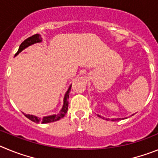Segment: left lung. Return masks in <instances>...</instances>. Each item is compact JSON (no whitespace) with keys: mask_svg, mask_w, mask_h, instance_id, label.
Instances as JSON below:
<instances>
[{"mask_svg":"<svg viewBox=\"0 0 158 158\" xmlns=\"http://www.w3.org/2000/svg\"><path fill=\"white\" fill-rule=\"evenodd\" d=\"M98 116L99 117H101V118H102V119H104V120H105V119H106V118L105 117H102V116H100V115H98ZM122 119H123V118H116V119H114V118H113V119H112V121H116V120H122ZM106 120H108V119H106Z\"/></svg>","mask_w":158,"mask_h":158,"instance_id":"1","label":"left lung"}]
</instances>
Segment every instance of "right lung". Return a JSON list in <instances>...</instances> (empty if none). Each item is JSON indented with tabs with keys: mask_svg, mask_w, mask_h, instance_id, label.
Here are the masks:
<instances>
[{
	"mask_svg": "<svg viewBox=\"0 0 158 158\" xmlns=\"http://www.w3.org/2000/svg\"><path fill=\"white\" fill-rule=\"evenodd\" d=\"M42 42V38L41 37L40 35H33V36L30 37V38H27L26 40H24L23 42L21 43V45H19V49L17 51V52L15 54V56H16L17 55L19 54V52H22L23 50H24L25 49H27V47H29L30 45H32L36 43H40V42ZM71 87H72V85H70L67 90V92L65 93L64 97V100H63V106H62L61 109L60 110V112L56 114H52L50 115V116H44V117L40 118L36 116H34V115H30V114H25L23 113L24 116H26L27 118H28L29 120H31V121L35 122V123H51V122H54L57 121L60 119L63 118L64 116H65V114L68 112V108H69V93H70Z\"/></svg>",
	"mask_w": 158,
	"mask_h": 158,
	"instance_id": "1",
	"label": "right lung"
}]
</instances>
